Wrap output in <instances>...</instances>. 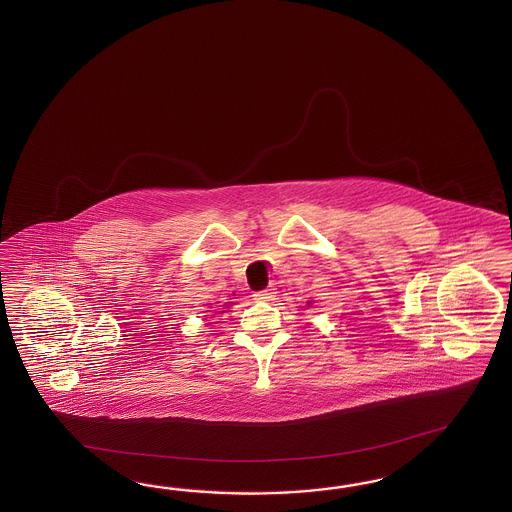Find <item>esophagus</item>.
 I'll return each instance as SVG.
<instances>
[{"label":"esophagus","instance_id":"esophagus-1","mask_svg":"<svg viewBox=\"0 0 512 512\" xmlns=\"http://www.w3.org/2000/svg\"><path fill=\"white\" fill-rule=\"evenodd\" d=\"M274 296H276L274 289H266V291L253 293V300H255V302H270V300H274Z\"/></svg>","mask_w":512,"mask_h":512}]
</instances>
